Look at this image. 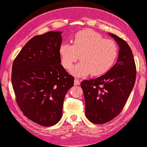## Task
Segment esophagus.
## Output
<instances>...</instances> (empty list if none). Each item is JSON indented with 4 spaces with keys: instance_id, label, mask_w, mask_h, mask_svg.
I'll return each mask as SVG.
<instances>
[{
    "instance_id": "obj_1",
    "label": "esophagus",
    "mask_w": 147,
    "mask_h": 147,
    "mask_svg": "<svg viewBox=\"0 0 147 147\" xmlns=\"http://www.w3.org/2000/svg\"><path fill=\"white\" fill-rule=\"evenodd\" d=\"M74 84L75 85H80V81L78 79H75V82H74Z\"/></svg>"
}]
</instances>
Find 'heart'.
Listing matches in <instances>:
<instances>
[{"instance_id":"b5f03b06","label":"heart","mask_w":147,"mask_h":147,"mask_svg":"<svg viewBox=\"0 0 147 147\" xmlns=\"http://www.w3.org/2000/svg\"><path fill=\"white\" fill-rule=\"evenodd\" d=\"M62 66L71 69L74 63L81 62L72 70L78 77L104 75L114 65L117 58L119 47L113 40L106 39L99 33L91 30L81 31L75 34L73 45L62 43L60 47Z\"/></svg>"}]
</instances>
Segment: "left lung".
I'll return each instance as SVG.
<instances>
[{"label":"left lung","instance_id":"8db88e82","mask_svg":"<svg viewBox=\"0 0 147 147\" xmlns=\"http://www.w3.org/2000/svg\"><path fill=\"white\" fill-rule=\"evenodd\" d=\"M109 34L119 46L117 62L105 75L81 83L85 101V115L96 124L107 123L121 112L136 77L131 48L120 37Z\"/></svg>","mask_w":147,"mask_h":147}]
</instances>
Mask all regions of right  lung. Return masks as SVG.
<instances>
[{
    "label": "right lung",
    "mask_w": 147,
    "mask_h": 147,
    "mask_svg": "<svg viewBox=\"0 0 147 147\" xmlns=\"http://www.w3.org/2000/svg\"><path fill=\"white\" fill-rule=\"evenodd\" d=\"M61 32L31 38L12 65L16 100L23 114L38 125L51 126L60 120L64 97L74 77L61 64Z\"/></svg>",
    "instance_id": "right-lung-1"
}]
</instances>
